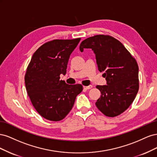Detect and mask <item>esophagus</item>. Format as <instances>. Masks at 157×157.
<instances>
[{
	"instance_id": "obj_1",
	"label": "esophagus",
	"mask_w": 157,
	"mask_h": 157,
	"mask_svg": "<svg viewBox=\"0 0 157 157\" xmlns=\"http://www.w3.org/2000/svg\"><path fill=\"white\" fill-rule=\"evenodd\" d=\"M83 88H84V89H85V90H89V89H91V88H92V85H90V86H84Z\"/></svg>"
}]
</instances>
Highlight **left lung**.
Wrapping results in <instances>:
<instances>
[{"mask_svg": "<svg viewBox=\"0 0 157 157\" xmlns=\"http://www.w3.org/2000/svg\"><path fill=\"white\" fill-rule=\"evenodd\" d=\"M91 48L98 70L104 72L107 85H98L101 96L96 105L103 115H121L134 101L139 90V67L136 59L121 42L111 36L98 35L84 40L80 50Z\"/></svg>", "mask_w": 157, "mask_h": 157, "instance_id": "obj_1", "label": "left lung"}]
</instances>
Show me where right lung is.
Masks as SVG:
<instances>
[{
  "label": "right lung",
  "instance_id": "1",
  "mask_svg": "<svg viewBox=\"0 0 157 157\" xmlns=\"http://www.w3.org/2000/svg\"><path fill=\"white\" fill-rule=\"evenodd\" d=\"M80 40V38L47 42L36 50L27 66L25 82L28 96L36 111L47 120L63 119L82 91L81 84L69 85L60 80Z\"/></svg>",
  "mask_w": 157,
  "mask_h": 157
}]
</instances>
